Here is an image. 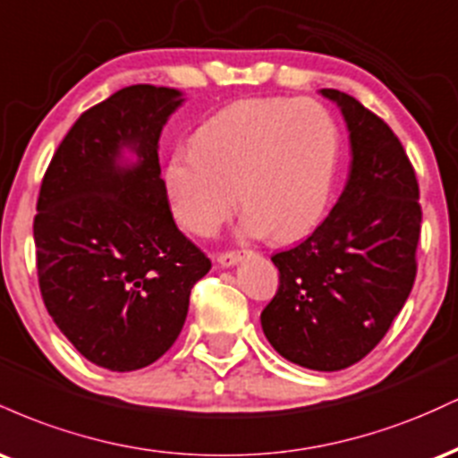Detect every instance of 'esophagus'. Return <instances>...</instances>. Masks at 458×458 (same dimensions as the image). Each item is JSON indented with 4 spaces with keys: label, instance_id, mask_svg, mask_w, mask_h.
<instances>
[{
    "label": "esophagus",
    "instance_id": "34e87169",
    "mask_svg": "<svg viewBox=\"0 0 458 458\" xmlns=\"http://www.w3.org/2000/svg\"><path fill=\"white\" fill-rule=\"evenodd\" d=\"M241 260V251L239 250H228V251H222V254L217 256V262L222 267H233L236 262Z\"/></svg>",
    "mask_w": 458,
    "mask_h": 458
}]
</instances>
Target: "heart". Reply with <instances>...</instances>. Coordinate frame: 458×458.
<instances>
[{"label":"heart","instance_id":"obj_1","mask_svg":"<svg viewBox=\"0 0 458 458\" xmlns=\"http://www.w3.org/2000/svg\"><path fill=\"white\" fill-rule=\"evenodd\" d=\"M340 129L314 98H243L219 109L165 167L176 222L213 236L241 199L247 234L295 241L323 222L334 198Z\"/></svg>","mask_w":458,"mask_h":458}]
</instances>
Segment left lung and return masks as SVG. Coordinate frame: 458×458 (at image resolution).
<instances>
[{"label": "left lung", "mask_w": 458, "mask_h": 458, "mask_svg": "<svg viewBox=\"0 0 458 458\" xmlns=\"http://www.w3.org/2000/svg\"><path fill=\"white\" fill-rule=\"evenodd\" d=\"M320 92L338 103L349 127V181L303 243L271 256L280 286L260 323L288 361L334 372L364 360L407 301L418 273L422 207L396 133L349 94Z\"/></svg>", "instance_id": "obj_1"}]
</instances>
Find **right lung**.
I'll return each mask as SVG.
<instances>
[{"label":"right lung","mask_w":458,"mask_h":458,"mask_svg":"<svg viewBox=\"0 0 458 458\" xmlns=\"http://www.w3.org/2000/svg\"><path fill=\"white\" fill-rule=\"evenodd\" d=\"M181 92L129 86L83 112L57 146L34 217L47 312L92 364L138 370L174 344L211 260L178 230L159 135ZM124 148L139 163L123 166Z\"/></svg>","instance_id":"1"}]
</instances>
